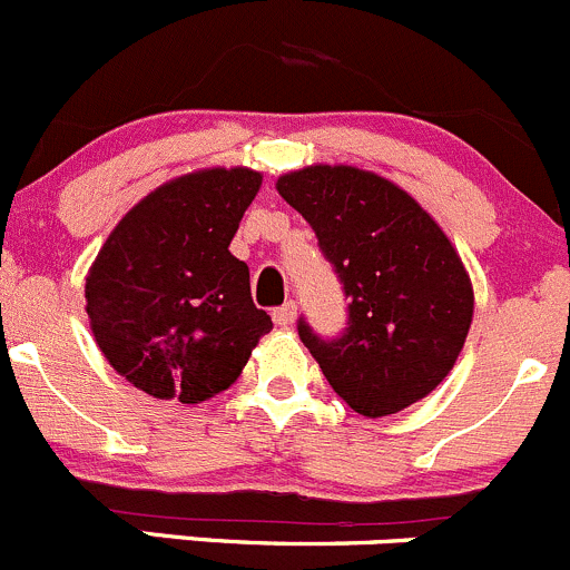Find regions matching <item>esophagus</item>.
Listing matches in <instances>:
<instances>
[{
    "instance_id": "1",
    "label": "esophagus",
    "mask_w": 570,
    "mask_h": 570,
    "mask_svg": "<svg viewBox=\"0 0 570 570\" xmlns=\"http://www.w3.org/2000/svg\"><path fill=\"white\" fill-rule=\"evenodd\" d=\"M274 321H277L279 326H291L293 321H296V302H285L283 307L274 309Z\"/></svg>"
}]
</instances>
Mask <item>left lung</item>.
<instances>
[{
    "label": "left lung",
    "mask_w": 570,
    "mask_h": 570,
    "mask_svg": "<svg viewBox=\"0 0 570 570\" xmlns=\"http://www.w3.org/2000/svg\"><path fill=\"white\" fill-rule=\"evenodd\" d=\"M304 216L348 298L343 335L298 337L332 391L360 415L399 413L458 363L474 287L452 240L399 185L354 166H307L277 179Z\"/></svg>",
    "instance_id": "obj_1"
}]
</instances>
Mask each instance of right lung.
Wrapping results in <instances>:
<instances>
[{"label": "right lung", "instance_id": "obj_1", "mask_svg": "<svg viewBox=\"0 0 570 570\" xmlns=\"http://www.w3.org/2000/svg\"><path fill=\"white\" fill-rule=\"evenodd\" d=\"M263 177L185 174L140 199L96 255L86 309L107 363L138 391L183 404L227 391L272 330L249 266L229 252Z\"/></svg>", "mask_w": 570, "mask_h": 570}]
</instances>
